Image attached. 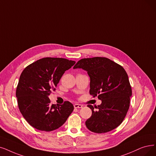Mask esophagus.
<instances>
[{
    "label": "esophagus",
    "instance_id": "obj_1",
    "mask_svg": "<svg viewBox=\"0 0 156 156\" xmlns=\"http://www.w3.org/2000/svg\"><path fill=\"white\" fill-rule=\"evenodd\" d=\"M73 106L75 108H82L83 105L81 104H75L73 105Z\"/></svg>",
    "mask_w": 156,
    "mask_h": 156
}]
</instances>
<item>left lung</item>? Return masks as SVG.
Returning a JSON list of instances; mask_svg holds the SVG:
<instances>
[{"instance_id": "obj_1", "label": "left lung", "mask_w": 156, "mask_h": 156, "mask_svg": "<svg viewBox=\"0 0 156 156\" xmlns=\"http://www.w3.org/2000/svg\"><path fill=\"white\" fill-rule=\"evenodd\" d=\"M73 68H82L88 72L90 95L97 96L102 101L101 104L95 108L88 105L92 115L86 121L87 128L93 133H104L119 126L127 115L132 95L131 86L124 68L102 57L82 59Z\"/></svg>"}]
</instances>
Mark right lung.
<instances>
[{
    "mask_svg": "<svg viewBox=\"0 0 156 156\" xmlns=\"http://www.w3.org/2000/svg\"><path fill=\"white\" fill-rule=\"evenodd\" d=\"M76 61L59 58H44L27 66L22 72L16 90L18 108L23 118L35 129L52 131L63 126L73 111L65 101L56 105L48 96L62 76Z\"/></svg>",
    "mask_w": 156,
    "mask_h": 156,
    "instance_id": "right-lung-1",
    "label": "right lung"
}]
</instances>
